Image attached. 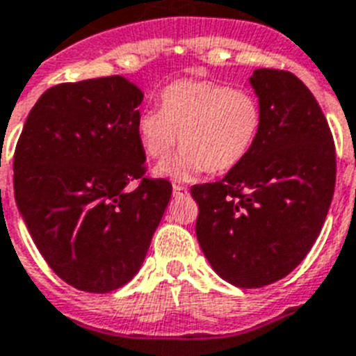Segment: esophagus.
<instances>
[{
  "label": "esophagus",
  "instance_id": "34e87169",
  "mask_svg": "<svg viewBox=\"0 0 356 356\" xmlns=\"http://www.w3.org/2000/svg\"><path fill=\"white\" fill-rule=\"evenodd\" d=\"M187 193H189V191H187V187H184V185H178V184L172 185V195H175L176 198H180V196H187Z\"/></svg>",
  "mask_w": 356,
  "mask_h": 356
}]
</instances>
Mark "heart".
Returning a JSON list of instances; mask_svg holds the SVG:
<instances>
[{"instance_id":"b5f03b06","label":"heart","mask_w":356,"mask_h":356,"mask_svg":"<svg viewBox=\"0 0 356 356\" xmlns=\"http://www.w3.org/2000/svg\"><path fill=\"white\" fill-rule=\"evenodd\" d=\"M262 127V108L249 90L207 79H180L161 92V108H147L138 136L147 156L171 154L180 132V158L161 167L185 180L196 172H224L251 152Z\"/></svg>"}]
</instances>
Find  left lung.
I'll return each mask as SVG.
<instances>
[{
	"label": "left lung",
	"instance_id": "left-lung-1",
	"mask_svg": "<svg viewBox=\"0 0 356 356\" xmlns=\"http://www.w3.org/2000/svg\"><path fill=\"white\" fill-rule=\"evenodd\" d=\"M251 85L262 127L224 180L191 187L196 238L220 277L243 289L289 275L313 248L337 180L331 129L293 72L258 69Z\"/></svg>",
	"mask_w": 356,
	"mask_h": 356
}]
</instances>
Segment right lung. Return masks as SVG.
<instances>
[{
	"label": "right lung",
	"mask_w": 356,
	"mask_h": 356,
	"mask_svg": "<svg viewBox=\"0 0 356 356\" xmlns=\"http://www.w3.org/2000/svg\"><path fill=\"white\" fill-rule=\"evenodd\" d=\"M142 99L123 76L54 85L16 143L17 209L49 267L79 291L125 286L171 200V181L145 176Z\"/></svg>",
	"instance_id": "right-lung-1"
}]
</instances>
